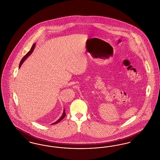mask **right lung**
Here are the masks:
<instances>
[{
    "label": "right lung",
    "mask_w": 160,
    "mask_h": 160,
    "mask_svg": "<svg viewBox=\"0 0 160 160\" xmlns=\"http://www.w3.org/2000/svg\"><path fill=\"white\" fill-rule=\"evenodd\" d=\"M35 44H33V46L32 47V48H31V50L28 53L26 54L24 57L23 58V59H22V61L20 62V65H19V68L21 67V66H22V63H23V62H24V61L27 59V58L28 57V56H29L30 55H31V54L33 52V50H34V48H35ZM65 109L63 110V114L62 115V116H61V118L57 121H56L55 122H54L52 123V125H53V124H56V123H58V122H60L64 118H65Z\"/></svg>",
    "instance_id": "add662e5"
}]
</instances>
